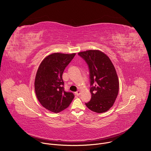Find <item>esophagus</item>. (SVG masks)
<instances>
[{
	"mask_svg": "<svg viewBox=\"0 0 151 151\" xmlns=\"http://www.w3.org/2000/svg\"><path fill=\"white\" fill-rule=\"evenodd\" d=\"M80 94H81V91H80V90H78V91H77L76 92H75V94H76V96H79Z\"/></svg>",
	"mask_w": 151,
	"mask_h": 151,
	"instance_id": "obj_1",
	"label": "esophagus"
}]
</instances>
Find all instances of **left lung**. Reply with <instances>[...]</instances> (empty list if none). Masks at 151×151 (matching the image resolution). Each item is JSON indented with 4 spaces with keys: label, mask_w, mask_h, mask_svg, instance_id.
I'll return each mask as SVG.
<instances>
[{
    "label": "left lung",
    "mask_w": 151,
    "mask_h": 151,
    "mask_svg": "<svg viewBox=\"0 0 151 151\" xmlns=\"http://www.w3.org/2000/svg\"><path fill=\"white\" fill-rule=\"evenodd\" d=\"M78 55L88 64L90 73L91 98L85 105L97 113L107 111L113 106L119 91V81L114 64L99 50L80 52Z\"/></svg>",
    "instance_id": "8db88e82"
}]
</instances>
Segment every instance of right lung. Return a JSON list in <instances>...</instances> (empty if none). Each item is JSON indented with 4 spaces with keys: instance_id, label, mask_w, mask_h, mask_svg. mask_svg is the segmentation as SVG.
I'll return each instance as SVG.
<instances>
[{
    "instance_id": "right-lung-1",
    "label": "right lung",
    "mask_w": 151,
    "mask_h": 151,
    "mask_svg": "<svg viewBox=\"0 0 151 151\" xmlns=\"http://www.w3.org/2000/svg\"><path fill=\"white\" fill-rule=\"evenodd\" d=\"M75 54H52L37 69L35 81L36 97L42 106L54 113L66 109L75 97L73 93L64 91L62 75Z\"/></svg>"
}]
</instances>
